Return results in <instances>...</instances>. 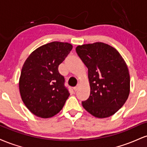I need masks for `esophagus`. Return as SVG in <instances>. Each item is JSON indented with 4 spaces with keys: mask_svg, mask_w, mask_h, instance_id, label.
Returning <instances> with one entry per match:
<instances>
[{
    "mask_svg": "<svg viewBox=\"0 0 147 147\" xmlns=\"http://www.w3.org/2000/svg\"><path fill=\"white\" fill-rule=\"evenodd\" d=\"M78 88H79V85H77V86H75V87H74V88H73L74 90H75V92H76V91H77V90H78Z\"/></svg>",
    "mask_w": 147,
    "mask_h": 147,
    "instance_id": "obj_1",
    "label": "esophagus"
}]
</instances>
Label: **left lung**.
<instances>
[{
    "label": "left lung",
    "mask_w": 147,
    "mask_h": 147,
    "mask_svg": "<svg viewBox=\"0 0 147 147\" xmlns=\"http://www.w3.org/2000/svg\"><path fill=\"white\" fill-rule=\"evenodd\" d=\"M78 56L88 68L90 93L82 106L95 117H109L122 107L130 92V75L119 52L102 42L78 45Z\"/></svg>",
    "instance_id": "obj_1"
}]
</instances>
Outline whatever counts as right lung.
Masks as SVG:
<instances>
[{
	"label": "right lung",
	"instance_id": "right-lung-1",
	"mask_svg": "<svg viewBox=\"0 0 147 147\" xmlns=\"http://www.w3.org/2000/svg\"><path fill=\"white\" fill-rule=\"evenodd\" d=\"M72 48L70 43L53 41L36 49L25 60L19 79L20 93L25 106L37 117H53L68 98L58 67Z\"/></svg>",
	"mask_w": 147,
	"mask_h": 147
}]
</instances>
